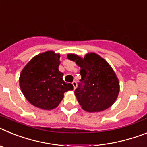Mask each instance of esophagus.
I'll return each instance as SVG.
<instances>
[{"label": "esophagus", "mask_w": 147, "mask_h": 147, "mask_svg": "<svg viewBox=\"0 0 147 147\" xmlns=\"http://www.w3.org/2000/svg\"><path fill=\"white\" fill-rule=\"evenodd\" d=\"M72 85H73L74 89H76V87H77V82H76V81H74L73 82H72Z\"/></svg>", "instance_id": "obj_1"}]
</instances>
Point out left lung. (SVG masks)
Returning a JSON list of instances; mask_svg holds the SVG:
<instances>
[{
  "label": "left lung",
  "instance_id": "left-lung-1",
  "mask_svg": "<svg viewBox=\"0 0 147 147\" xmlns=\"http://www.w3.org/2000/svg\"><path fill=\"white\" fill-rule=\"evenodd\" d=\"M81 67V79L75 95L81 108L89 112H99L110 108L119 92L118 78L109 64L100 56L90 53L84 58L69 55Z\"/></svg>",
  "mask_w": 147,
  "mask_h": 147
}]
</instances>
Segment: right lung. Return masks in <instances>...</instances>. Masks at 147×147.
<instances>
[{
	"mask_svg": "<svg viewBox=\"0 0 147 147\" xmlns=\"http://www.w3.org/2000/svg\"><path fill=\"white\" fill-rule=\"evenodd\" d=\"M60 55L46 51L30 60L21 72L19 84L27 100L39 108L51 110L58 106L64 92L74 89L63 79L58 69Z\"/></svg>",
	"mask_w": 147,
	"mask_h": 147,
	"instance_id": "add662e5",
	"label": "right lung"
}]
</instances>
